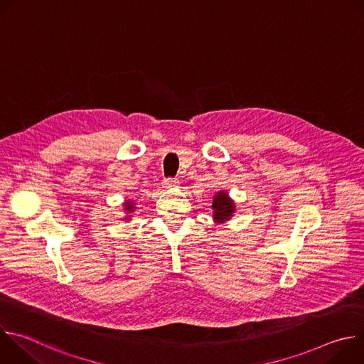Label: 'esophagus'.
<instances>
[{
  "label": "esophagus",
  "instance_id": "34e87169",
  "mask_svg": "<svg viewBox=\"0 0 364 364\" xmlns=\"http://www.w3.org/2000/svg\"><path fill=\"white\" fill-rule=\"evenodd\" d=\"M178 183H180L178 178H173V177H168V178L164 180V186L166 187H176Z\"/></svg>",
  "mask_w": 364,
  "mask_h": 364
}]
</instances>
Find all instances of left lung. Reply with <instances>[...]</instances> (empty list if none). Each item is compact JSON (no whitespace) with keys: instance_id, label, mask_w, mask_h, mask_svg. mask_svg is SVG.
<instances>
[{"instance_id":"1","label":"left lung","mask_w":364,"mask_h":364,"mask_svg":"<svg viewBox=\"0 0 364 364\" xmlns=\"http://www.w3.org/2000/svg\"><path fill=\"white\" fill-rule=\"evenodd\" d=\"M235 203L228 197V194L225 191H219L218 196H215L213 200V218L218 222H225L228 220L233 212H235Z\"/></svg>"}]
</instances>
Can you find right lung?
I'll return each instance as SVG.
<instances>
[{
    "instance_id": "obj_1",
    "label": "right lung",
    "mask_w": 364,
    "mask_h": 364,
    "mask_svg": "<svg viewBox=\"0 0 364 364\" xmlns=\"http://www.w3.org/2000/svg\"><path fill=\"white\" fill-rule=\"evenodd\" d=\"M132 209H134V204L129 203V201H127V203H125V210H127V212H131Z\"/></svg>"
}]
</instances>
